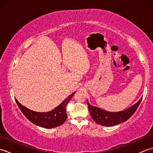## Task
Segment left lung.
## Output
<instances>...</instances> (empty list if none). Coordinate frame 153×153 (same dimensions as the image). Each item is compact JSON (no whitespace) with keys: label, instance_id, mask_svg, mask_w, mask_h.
<instances>
[{"label":"left lung","instance_id":"8db88e82","mask_svg":"<svg viewBox=\"0 0 153 153\" xmlns=\"http://www.w3.org/2000/svg\"><path fill=\"white\" fill-rule=\"evenodd\" d=\"M142 98L135 105L129 108L120 112H111L100 109L98 107L93 106L87 101V105L91 118L99 124L105 126H112L120 123L124 122L134 114L140 104Z\"/></svg>","mask_w":153,"mask_h":153}]
</instances>
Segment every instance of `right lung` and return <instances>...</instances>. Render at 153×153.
I'll return each instance as SVG.
<instances>
[{
    "label": "right lung",
    "instance_id": "add662e5",
    "mask_svg": "<svg viewBox=\"0 0 153 153\" xmlns=\"http://www.w3.org/2000/svg\"><path fill=\"white\" fill-rule=\"evenodd\" d=\"M74 93L67 97L60 105L51 111L47 112H37L27 108L22 105L17 99H15L18 107L24 115L34 124L45 128H53L61 126L66 121L67 114L66 108L68 103L70 102Z\"/></svg>",
    "mask_w": 153,
    "mask_h": 153
}]
</instances>
